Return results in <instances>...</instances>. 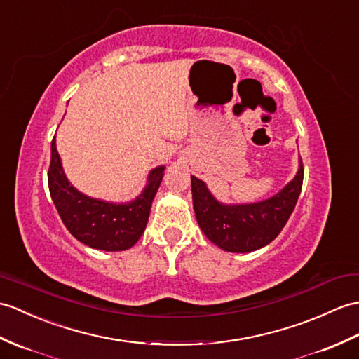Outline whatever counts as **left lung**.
<instances>
[{"label": "left lung", "instance_id": "obj_1", "mask_svg": "<svg viewBox=\"0 0 359 359\" xmlns=\"http://www.w3.org/2000/svg\"><path fill=\"white\" fill-rule=\"evenodd\" d=\"M303 162L295 177L275 196L257 203L224 205L206 183L191 176L196 219L203 234L228 252H252L277 237L285 228L303 187Z\"/></svg>", "mask_w": 359, "mask_h": 359}]
</instances>
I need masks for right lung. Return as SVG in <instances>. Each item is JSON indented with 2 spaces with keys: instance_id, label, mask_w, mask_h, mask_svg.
<instances>
[{
  "instance_id": "obj_1",
  "label": "right lung",
  "mask_w": 359,
  "mask_h": 359,
  "mask_svg": "<svg viewBox=\"0 0 359 359\" xmlns=\"http://www.w3.org/2000/svg\"><path fill=\"white\" fill-rule=\"evenodd\" d=\"M163 171L165 166L149 171L144 191L130 202L113 203L88 197L67 180L53 137L48 189L57 214L74 238L101 251H125L144 234Z\"/></svg>"
}]
</instances>
